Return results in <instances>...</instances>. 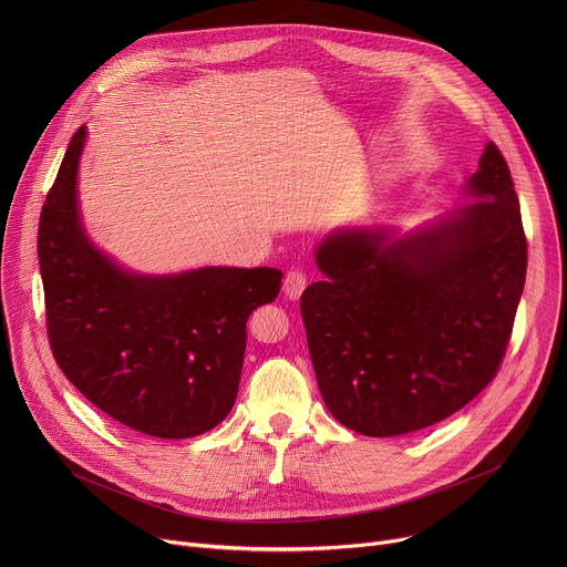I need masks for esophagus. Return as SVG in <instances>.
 <instances>
[{
  "label": "esophagus",
  "instance_id": "1",
  "mask_svg": "<svg viewBox=\"0 0 567 567\" xmlns=\"http://www.w3.org/2000/svg\"><path fill=\"white\" fill-rule=\"evenodd\" d=\"M305 287H307V276H305L302 271L293 269V271H289V274L285 276L282 291H285V296H287L289 300H298L300 293L305 291Z\"/></svg>",
  "mask_w": 567,
  "mask_h": 567
}]
</instances>
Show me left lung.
I'll return each mask as SVG.
<instances>
[{
  "instance_id": "1",
  "label": "left lung",
  "mask_w": 567,
  "mask_h": 567,
  "mask_svg": "<svg viewBox=\"0 0 567 567\" xmlns=\"http://www.w3.org/2000/svg\"><path fill=\"white\" fill-rule=\"evenodd\" d=\"M471 204L406 235L337 228L320 239L326 280L300 313L328 411L368 437L433 426L477 396L505 357L527 271L507 161L487 143Z\"/></svg>"
}]
</instances>
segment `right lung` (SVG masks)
Instances as JSON below:
<instances>
[{"label":"right lung","instance_id":"add662e5","mask_svg":"<svg viewBox=\"0 0 567 567\" xmlns=\"http://www.w3.org/2000/svg\"><path fill=\"white\" fill-rule=\"evenodd\" d=\"M80 127L47 195L38 258L47 330L64 377L112 420L161 440L215 429L233 409L247 320L280 291L271 267L136 274L101 251L78 206Z\"/></svg>","mask_w":567,"mask_h":567}]
</instances>
